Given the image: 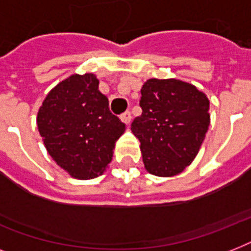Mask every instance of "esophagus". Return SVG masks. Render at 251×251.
<instances>
[{"mask_svg":"<svg viewBox=\"0 0 251 251\" xmlns=\"http://www.w3.org/2000/svg\"><path fill=\"white\" fill-rule=\"evenodd\" d=\"M120 118H121L122 122H125V124H129V122L131 121V113H130L129 110H126V112H124V113L120 116Z\"/></svg>","mask_w":251,"mask_h":251,"instance_id":"obj_1","label":"esophagus"}]
</instances>
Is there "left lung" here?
I'll list each match as a JSON object with an SVG mask.
<instances>
[{
  "mask_svg": "<svg viewBox=\"0 0 251 251\" xmlns=\"http://www.w3.org/2000/svg\"><path fill=\"white\" fill-rule=\"evenodd\" d=\"M142 114L131 131L141 142L146 169L171 177L197 156L210 126V100L195 86L177 79H149L141 90Z\"/></svg>",
  "mask_w": 251,
  "mask_h": 251,
  "instance_id": "1",
  "label": "left lung"
}]
</instances>
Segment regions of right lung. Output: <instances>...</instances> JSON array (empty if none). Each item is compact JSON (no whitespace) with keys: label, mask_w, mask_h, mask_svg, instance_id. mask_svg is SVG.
Wrapping results in <instances>:
<instances>
[{"label":"right lung","mask_w":251,"mask_h":251,"mask_svg":"<svg viewBox=\"0 0 251 251\" xmlns=\"http://www.w3.org/2000/svg\"><path fill=\"white\" fill-rule=\"evenodd\" d=\"M37 126L53 160L73 177L88 179L105 171L126 125L112 114L94 74H74L47 95Z\"/></svg>","instance_id":"add662e5"}]
</instances>
